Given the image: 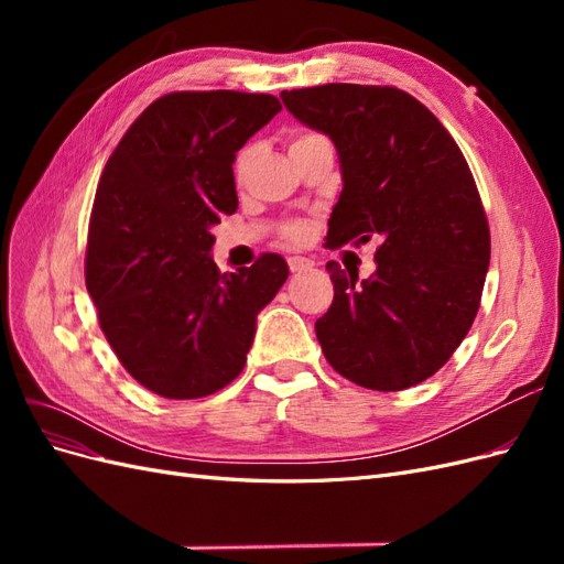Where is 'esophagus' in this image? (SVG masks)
I'll use <instances>...</instances> for the list:
<instances>
[{"mask_svg":"<svg viewBox=\"0 0 564 564\" xmlns=\"http://www.w3.org/2000/svg\"><path fill=\"white\" fill-rule=\"evenodd\" d=\"M313 261L311 259H303V256H292L289 259V270L292 272H305V270H313Z\"/></svg>","mask_w":564,"mask_h":564,"instance_id":"34e87169","label":"esophagus"}]
</instances>
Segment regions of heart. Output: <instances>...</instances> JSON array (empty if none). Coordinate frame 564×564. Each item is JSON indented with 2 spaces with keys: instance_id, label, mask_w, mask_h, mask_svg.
<instances>
[{
  "instance_id": "heart-1",
  "label": "heart",
  "mask_w": 564,
  "mask_h": 564,
  "mask_svg": "<svg viewBox=\"0 0 564 564\" xmlns=\"http://www.w3.org/2000/svg\"><path fill=\"white\" fill-rule=\"evenodd\" d=\"M311 139H317V133H303V135H299V139L292 145L305 143V141H311ZM251 155H253V150L245 148V150H240V155L235 158V176L237 178H242L247 174V169L251 164ZM280 232H282V237H284L286 242L301 245V242L308 240L311 228H308V224H305V220H286V224L280 228Z\"/></svg>"
}]
</instances>
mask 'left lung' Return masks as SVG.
<instances>
[{
    "mask_svg": "<svg viewBox=\"0 0 564 564\" xmlns=\"http://www.w3.org/2000/svg\"><path fill=\"white\" fill-rule=\"evenodd\" d=\"M280 98L338 152L344 191L324 247L379 240L369 280L327 263L334 301L315 322L322 352L362 388H412L445 367L482 299L489 226L464 152L395 87L324 84Z\"/></svg>",
    "mask_w": 564,
    "mask_h": 564,
    "instance_id": "obj_1",
    "label": "left lung"
}]
</instances>
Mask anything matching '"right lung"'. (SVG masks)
<instances>
[{"label": "right lung", "mask_w": 564, "mask_h": 564, "mask_svg": "<svg viewBox=\"0 0 564 564\" xmlns=\"http://www.w3.org/2000/svg\"><path fill=\"white\" fill-rule=\"evenodd\" d=\"M280 110L270 94H166L129 127L100 176L87 292L119 362L162 398H207L240 377L256 315L289 275L280 253L224 275L209 256L212 226L237 209V150Z\"/></svg>", "instance_id": "add662e5"}]
</instances>
